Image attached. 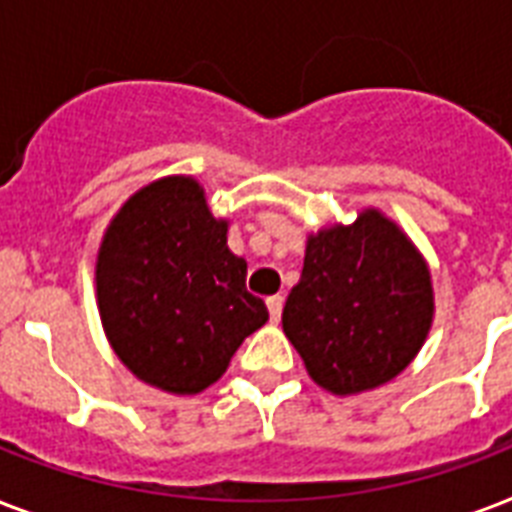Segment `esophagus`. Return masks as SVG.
I'll list each match as a JSON object with an SVG mask.
<instances>
[{
    "mask_svg": "<svg viewBox=\"0 0 512 512\" xmlns=\"http://www.w3.org/2000/svg\"><path fill=\"white\" fill-rule=\"evenodd\" d=\"M265 305H268V313H271L273 321L281 319V311H284V297L281 295H273L265 300Z\"/></svg>",
    "mask_w": 512,
    "mask_h": 512,
    "instance_id": "1",
    "label": "esophagus"
}]
</instances>
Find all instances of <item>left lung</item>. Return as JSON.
Masks as SVG:
<instances>
[{
	"mask_svg": "<svg viewBox=\"0 0 512 512\" xmlns=\"http://www.w3.org/2000/svg\"><path fill=\"white\" fill-rule=\"evenodd\" d=\"M433 321L430 273L396 225L364 212L308 239L281 324L321 388L348 396L409 366Z\"/></svg>",
	"mask_w": 512,
	"mask_h": 512,
	"instance_id": "8db88e82",
	"label": "left lung"
}]
</instances>
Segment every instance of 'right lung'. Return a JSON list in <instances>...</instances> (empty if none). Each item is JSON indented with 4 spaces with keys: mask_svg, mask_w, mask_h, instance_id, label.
Listing matches in <instances>:
<instances>
[{
    "mask_svg": "<svg viewBox=\"0 0 512 512\" xmlns=\"http://www.w3.org/2000/svg\"><path fill=\"white\" fill-rule=\"evenodd\" d=\"M225 233L191 177L151 183L114 217L95 271L100 319L116 356L140 380L199 393L268 321Z\"/></svg>",
    "mask_w": 512,
    "mask_h": 512,
    "instance_id": "add662e5",
    "label": "right lung"
}]
</instances>
